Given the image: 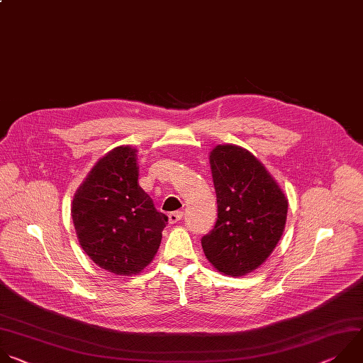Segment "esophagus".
Segmentation results:
<instances>
[{"instance_id": "34e87169", "label": "esophagus", "mask_w": 363, "mask_h": 363, "mask_svg": "<svg viewBox=\"0 0 363 363\" xmlns=\"http://www.w3.org/2000/svg\"><path fill=\"white\" fill-rule=\"evenodd\" d=\"M183 219V211H173L169 214V222L170 223H179Z\"/></svg>"}]
</instances>
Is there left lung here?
<instances>
[{
	"label": "left lung",
	"instance_id": "left-lung-1",
	"mask_svg": "<svg viewBox=\"0 0 363 363\" xmlns=\"http://www.w3.org/2000/svg\"><path fill=\"white\" fill-rule=\"evenodd\" d=\"M217 220L201 238L207 260L229 276H245L280 240L287 199L266 167L246 149L219 144L210 152Z\"/></svg>",
	"mask_w": 363,
	"mask_h": 363
}]
</instances>
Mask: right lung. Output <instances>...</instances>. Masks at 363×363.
Here are the masks:
<instances>
[{"label":"right lung","instance_id":"add662e5","mask_svg":"<svg viewBox=\"0 0 363 363\" xmlns=\"http://www.w3.org/2000/svg\"><path fill=\"white\" fill-rule=\"evenodd\" d=\"M135 153L120 146L103 156L71 206L83 250L97 266L120 276L137 274L153 260L169 222L138 186Z\"/></svg>","mask_w":363,"mask_h":363}]
</instances>
